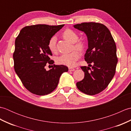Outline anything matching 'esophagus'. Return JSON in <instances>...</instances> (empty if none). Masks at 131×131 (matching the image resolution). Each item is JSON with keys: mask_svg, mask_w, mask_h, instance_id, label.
<instances>
[{"mask_svg": "<svg viewBox=\"0 0 131 131\" xmlns=\"http://www.w3.org/2000/svg\"><path fill=\"white\" fill-rule=\"evenodd\" d=\"M75 70V69L73 68H69V71H74Z\"/></svg>", "mask_w": 131, "mask_h": 131, "instance_id": "obj_1", "label": "esophagus"}]
</instances>
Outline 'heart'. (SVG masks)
<instances>
[{
	"mask_svg": "<svg viewBox=\"0 0 131 131\" xmlns=\"http://www.w3.org/2000/svg\"><path fill=\"white\" fill-rule=\"evenodd\" d=\"M62 37L66 40H68L71 43H74V47L78 51H82L84 48V44L82 41H78L79 37L75 32L71 29H66L62 33ZM57 38L55 36L52 37L50 39L48 47L50 51L52 53L57 52L56 47ZM80 57L79 53L77 51H74L70 53L63 54L60 56L56 58V62L60 65H63L68 66H73L75 64L77 61L79 59Z\"/></svg>",
	"mask_w": 131,
	"mask_h": 131,
	"instance_id": "heart-1",
	"label": "heart"
}]
</instances>
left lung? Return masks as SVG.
I'll return each instance as SVG.
<instances>
[{
    "label": "left lung",
    "mask_w": 131,
    "mask_h": 131,
    "mask_svg": "<svg viewBox=\"0 0 131 131\" xmlns=\"http://www.w3.org/2000/svg\"><path fill=\"white\" fill-rule=\"evenodd\" d=\"M74 27L85 33L88 45L84 59L89 67H81L84 78L77 83V87L83 93L94 95L104 90L114 76L118 62L116 44L109 30L102 24L83 23Z\"/></svg>",
    "instance_id": "obj_1"
}]
</instances>
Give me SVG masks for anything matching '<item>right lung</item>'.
Wrapping results in <instances>:
<instances>
[{"instance_id":"right-lung-1","label":"right lung","mask_w":131,"mask_h":131,"mask_svg":"<svg viewBox=\"0 0 131 131\" xmlns=\"http://www.w3.org/2000/svg\"><path fill=\"white\" fill-rule=\"evenodd\" d=\"M63 26L39 24L26 26L16 39L14 68L24 87L33 94L51 93L56 88L61 74L68 71L67 66L61 65H53L48 71L45 69L47 63H54L49 58L52 54L48 41Z\"/></svg>"}]
</instances>
